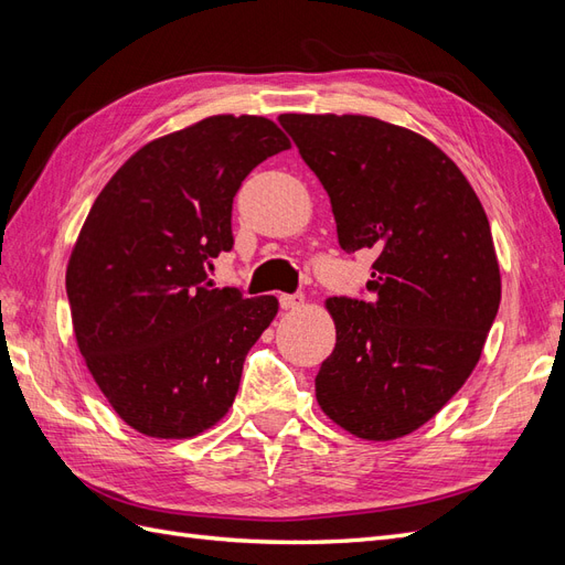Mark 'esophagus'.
Returning a JSON list of instances; mask_svg holds the SVG:
<instances>
[{"mask_svg":"<svg viewBox=\"0 0 565 565\" xmlns=\"http://www.w3.org/2000/svg\"><path fill=\"white\" fill-rule=\"evenodd\" d=\"M303 306V295H280V309L295 311Z\"/></svg>","mask_w":565,"mask_h":565,"instance_id":"obj_1","label":"esophagus"}]
</instances>
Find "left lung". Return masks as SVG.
<instances>
[{
  "instance_id": "left-lung-1",
  "label": "left lung",
  "mask_w": 565,
  "mask_h": 565,
  "mask_svg": "<svg viewBox=\"0 0 565 565\" xmlns=\"http://www.w3.org/2000/svg\"><path fill=\"white\" fill-rule=\"evenodd\" d=\"M330 195L339 245L372 249V301L324 299L337 344L316 398L365 440L417 431L465 386L502 278L481 200L422 134L367 115L278 117Z\"/></svg>"
}]
</instances>
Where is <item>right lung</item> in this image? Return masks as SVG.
I'll return each instance as SVG.
<instances>
[{
	"instance_id": "obj_1",
	"label": "right lung",
	"mask_w": 565,
	"mask_h": 565,
	"mask_svg": "<svg viewBox=\"0 0 565 565\" xmlns=\"http://www.w3.org/2000/svg\"><path fill=\"white\" fill-rule=\"evenodd\" d=\"M289 146L273 119L212 115L136 150L94 200L65 289L84 363L134 431L193 438L231 409L278 299L212 289L207 268L233 247L237 188Z\"/></svg>"
}]
</instances>
